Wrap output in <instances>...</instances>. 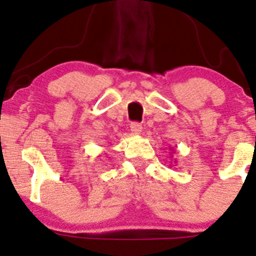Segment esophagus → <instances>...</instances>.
Here are the masks:
<instances>
[{"instance_id": "obj_1", "label": "esophagus", "mask_w": 256, "mask_h": 256, "mask_svg": "<svg viewBox=\"0 0 256 256\" xmlns=\"http://www.w3.org/2000/svg\"><path fill=\"white\" fill-rule=\"evenodd\" d=\"M130 128H131V132L134 134H142V128H142V125L140 124V122H132Z\"/></svg>"}]
</instances>
